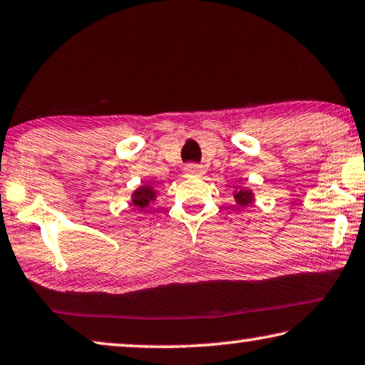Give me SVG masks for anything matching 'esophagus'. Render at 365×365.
I'll use <instances>...</instances> for the list:
<instances>
[{
    "label": "esophagus",
    "mask_w": 365,
    "mask_h": 365,
    "mask_svg": "<svg viewBox=\"0 0 365 365\" xmlns=\"http://www.w3.org/2000/svg\"><path fill=\"white\" fill-rule=\"evenodd\" d=\"M183 172L187 177H200L205 173V169L198 164H188V165H185Z\"/></svg>",
    "instance_id": "obj_1"
}]
</instances>
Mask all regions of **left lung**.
Returning <instances> with one entry per match:
<instances>
[{
    "instance_id": "8db88e82",
    "label": "left lung",
    "mask_w": 365,
    "mask_h": 365,
    "mask_svg": "<svg viewBox=\"0 0 365 365\" xmlns=\"http://www.w3.org/2000/svg\"><path fill=\"white\" fill-rule=\"evenodd\" d=\"M234 198H235L237 205H239V206H247V205H250L252 201H253V193L250 192V190L239 188L234 193Z\"/></svg>"
}]
</instances>
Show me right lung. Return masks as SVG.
I'll use <instances>...</instances> for the list:
<instances>
[{"label":"right lung","instance_id":"add662e5","mask_svg":"<svg viewBox=\"0 0 365 365\" xmlns=\"http://www.w3.org/2000/svg\"><path fill=\"white\" fill-rule=\"evenodd\" d=\"M155 200V192L151 185H143L136 190L135 193H133V206L140 207V210H144V207H148L151 201Z\"/></svg>","mask_w":365,"mask_h":365}]
</instances>
